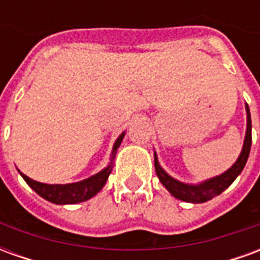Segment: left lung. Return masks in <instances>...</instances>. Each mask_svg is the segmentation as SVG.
<instances>
[{
    "instance_id": "obj_1",
    "label": "left lung",
    "mask_w": 260,
    "mask_h": 260,
    "mask_svg": "<svg viewBox=\"0 0 260 260\" xmlns=\"http://www.w3.org/2000/svg\"><path fill=\"white\" fill-rule=\"evenodd\" d=\"M246 110V132L245 139H244V146L241 150L240 156L237 158L231 167L227 171H224L223 174L216 175L213 178H209L206 181H202L199 184H185L181 181L175 180L171 175H169L163 170V167L158 164L157 154L154 152V169L157 174L160 182L166 186V189L171 195L180 199V201L189 202V203H203L213 199L214 196L220 195L221 192L225 191L234 180L241 174V171L244 170L251 152V143H252V124H251V113L249 107L245 104Z\"/></svg>"
}]
</instances>
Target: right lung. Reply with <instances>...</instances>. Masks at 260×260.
Returning <instances> with one entry per match:
<instances>
[{
    "label": "right lung",
    "instance_id": "right-lung-1",
    "mask_svg": "<svg viewBox=\"0 0 260 260\" xmlns=\"http://www.w3.org/2000/svg\"><path fill=\"white\" fill-rule=\"evenodd\" d=\"M124 136L125 132H122L114 143L111 158H110V163H108L107 167L103 169L102 171H99L97 174L91 175L89 178L79 181V182H72V184H43V182H37V181L29 178L27 175L20 173L19 170L18 171L22 175V178L27 182V185L30 186L37 195H40L43 199L51 202V203H55V205H75V203L89 201L90 198H93V196L102 191L103 186L106 185L108 175L111 174V171H113L114 158H115V154H117V149L121 145Z\"/></svg>",
    "mask_w": 260,
    "mask_h": 260
}]
</instances>
